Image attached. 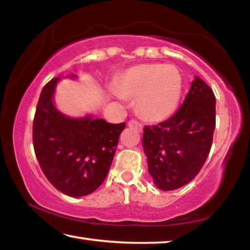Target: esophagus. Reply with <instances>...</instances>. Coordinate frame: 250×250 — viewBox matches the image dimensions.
<instances>
[{
    "instance_id": "esophagus-1",
    "label": "esophagus",
    "mask_w": 250,
    "mask_h": 250,
    "mask_svg": "<svg viewBox=\"0 0 250 250\" xmlns=\"http://www.w3.org/2000/svg\"><path fill=\"white\" fill-rule=\"evenodd\" d=\"M128 125L130 126V128H133V129H135V130H138V131H142V129H143V126H142V125L141 124H139V122H137V121H130L129 124H128Z\"/></svg>"
}]
</instances>
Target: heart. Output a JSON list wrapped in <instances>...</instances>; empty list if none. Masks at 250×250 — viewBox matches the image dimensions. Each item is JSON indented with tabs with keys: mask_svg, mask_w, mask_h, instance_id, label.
<instances>
[{
	"mask_svg": "<svg viewBox=\"0 0 250 250\" xmlns=\"http://www.w3.org/2000/svg\"><path fill=\"white\" fill-rule=\"evenodd\" d=\"M113 94L119 98H136L139 115L151 122L170 117L182 94V76L175 66L142 64L120 76Z\"/></svg>",
	"mask_w": 250,
	"mask_h": 250,
	"instance_id": "1",
	"label": "heart"
}]
</instances>
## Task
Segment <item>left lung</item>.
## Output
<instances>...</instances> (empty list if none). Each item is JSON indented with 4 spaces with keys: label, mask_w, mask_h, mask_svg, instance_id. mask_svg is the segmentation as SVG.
<instances>
[{
    "label": "left lung",
    "mask_w": 250,
    "mask_h": 250,
    "mask_svg": "<svg viewBox=\"0 0 250 250\" xmlns=\"http://www.w3.org/2000/svg\"><path fill=\"white\" fill-rule=\"evenodd\" d=\"M215 105L213 90L195 76L174 115L158 125L145 126L142 146L156 188L173 191L198 174L213 142Z\"/></svg>",
    "instance_id": "1"
}]
</instances>
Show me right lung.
<instances>
[{
	"label": "right lung",
	"instance_id": "1",
	"mask_svg": "<svg viewBox=\"0 0 250 250\" xmlns=\"http://www.w3.org/2000/svg\"><path fill=\"white\" fill-rule=\"evenodd\" d=\"M59 80L52 79L41 92L33 124L34 150L54 188L65 195L82 197L104 183L125 124H108L94 115L66 116L54 103Z\"/></svg>",
	"mask_w": 250,
	"mask_h": 250
}]
</instances>
